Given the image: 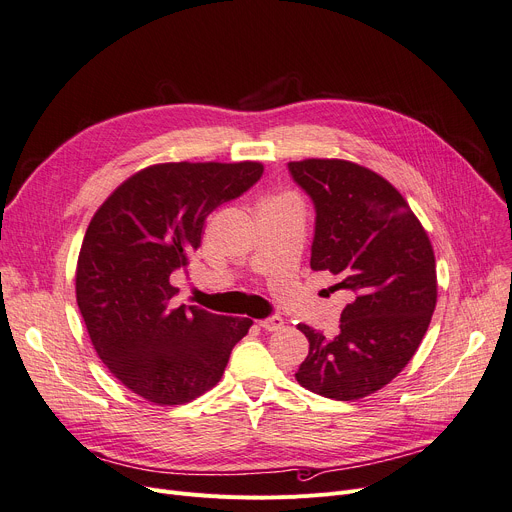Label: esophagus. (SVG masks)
I'll list each match as a JSON object with an SVG mask.
<instances>
[{
  "label": "esophagus",
  "mask_w": 512,
  "mask_h": 512,
  "mask_svg": "<svg viewBox=\"0 0 512 512\" xmlns=\"http://www.w3.org/2000/svg\"><path fill=\"white\" fill-rule=\"evenodd\" d=\"M259 326L265 330V332H278L284 328V319L282 317H267V319H261Z\"/></svg>",
  "instance_id": "obj_1"
}]
</instances>
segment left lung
<instances>
[{"label":"left lung","instance_id":"8db88e82","mask_svg":"<svg viewBox=\"0 0 512 512\" xmlns=\"http://www.w3.org/2000/svg\"><path fill=\"white\" fill-rule=\"evenodd\" d=\"M315 205L311 270L353 294L334 338L299 324L309 340L297 382L326 398L359 400L407 367L432 321L438 280L432 242L396 188L346 159L290 161Z\"/></svg>","mask_w":512,"mask_h":512}]
</instances>
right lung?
I'll return each instance as SVG.
<instances>
[{
    "instance_id": "right-lung-1",
    "label": "right lung",
    "mask_w": 512,
    "mask_h": 512,
    "mask_svg": "<svg viewBox=\"0 0 512 512\" xmlns=\"http://www.w3.org/2000/svg\"><path fill=\"white\" fill-rule=\"evenodd\" d=\"M259 161H172L124 180L95 211L76 263V303L99 359L130 392L172 407L222 380L253 326L172 307V274L201 247L207 215L261 178Z\"/></svg>"
}]
</instances>
